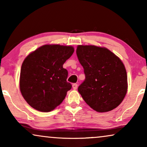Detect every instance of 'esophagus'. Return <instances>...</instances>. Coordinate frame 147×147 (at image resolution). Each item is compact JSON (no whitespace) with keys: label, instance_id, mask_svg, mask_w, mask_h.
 I'll return each instance as SVG.
<instances>
[{"label":"esophagus","instance_id":"34e87169","mask_svg":"<svg viewBox=\"0 0 147 147\" xmlns=\"http://www.w3.org/2000/svg\"><path fill=\"white\" fill-rule=\"evenodd\" d=\"M72 88H73L74 90H76L78 88V84H72Z\"/></svg>","mask_w":147,"mask_h":147}]
</instances>
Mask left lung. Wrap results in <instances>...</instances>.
<instances>
[{
  "mask_svg": "<svg viewBox=\"0 0 147 147\" xmlns=\"http://www.w3.org/2000/svg\"><path fill=\"white\" fill-rule=\"evenodd\" d=\"M76 53L85 74L78 89L84 101L99 112L117 107L127 92V75L121 60L106 48L94 45H79Z\"/></svg>",
  "mask_w": 147,
  "mask_h": 147,
  "instance_id": "obj_1",
  "label": "left lung"
}]
</instances>
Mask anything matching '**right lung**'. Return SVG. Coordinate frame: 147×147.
<instances>
[{"mask_svg": "<svg viewBox=\"0 0 147 147\" xmlns=\"http://www.w3.org/2000/svg\"><path fill=\"white\" fill-rule=\"evenodd\" d=\"M74 51L71 46L45 45L24 60L20 75V90L31 107L50 112L65 99L71 84L67 82V70L63 67Z\"/></svg>", "mask_w": 147, "mask_h": 147, "instance_id": "obj_1", "label": "right lung"}]
</instances>
